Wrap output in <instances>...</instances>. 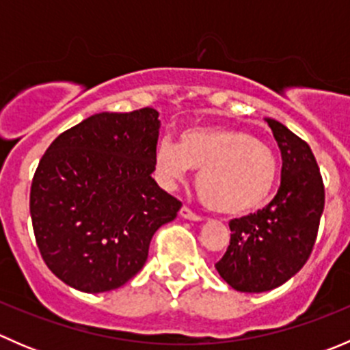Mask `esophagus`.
<instances>
[{"mask_svg": "<svg viewBox=\"0 0 350 350\" xmlns=\"http://www.w3.org/2000/svg\"><path fill=\"white\" fill-rule=\"evenodd\" d=\"M179 215H181L183 218H186V220H193V221H201V220H203V218H201L200 215H196L195 211H193L191 208H188V206H183L181 210H179Z\"/></svg>", "mask_w": 350, "mask_h": 350, "instance_id": "esophagus-1", "label": "esophagus"}]
</instances>
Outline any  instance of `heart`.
<instances>
[{"label": "heart", "mask_w": 350, "mask_h": 350, "mask_svg": "<svg viewBox=\"0 0 350 350\" xmlns=\"http://www.w3.org/2000/svg\"><path fill=\"white\" fill-rule=\"evenodd\" d=\"M155 169L167 186L198 171L201 201L224 215H245L269 201L278 178L271 147L252 133L228 126L185 130L179 144L164 139L155 149Z\"/></svg>", "instance_id": "heart-1"}]
</instances>
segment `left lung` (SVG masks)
Instances as JSON below:
<instances>
[{
    "mask_svg": "<svg viewBox=\"0 0 350 350\" xmlns=\"http://www.w3.org/2000/svg\"><path fill=\"white\" fill-rule=\"evenodd\" d=\"M266 122L283 157L281 186L266 208L228 224L230 245L215 264L224 281L242 293L271 291L305 266L325 206L322 174L308 144L283 123Z\"/></svg>",
    "mask_w": 350,
    "mask_h": 350,
    "instance_id": "left-lung-1",
    "label": "left lung"
}]
</instances>
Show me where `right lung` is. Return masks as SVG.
Returning <instances> with one entry per match:
<instances>
[{
    "label": "right lung",
    "instance_id": "obj_1",
    "mask_svg": "<svg viewBox=\"0 0 350 350\" xmlns=\"http://www.w3.org/2000/svg\"><path fill=\"white\" fill-rule=\"evenodd\" d=\"M159 113H96L38 162L30 215L42 259L61 281L105 293L146 264L152 235L181 208L154 181Z\"/></svg>",
    "mask_w": 350,
    "mask_h": 350
}]
</instances>
